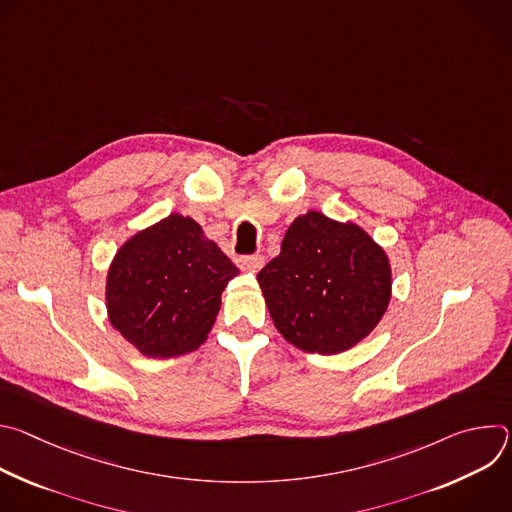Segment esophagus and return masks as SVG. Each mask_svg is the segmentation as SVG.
<instances>
[{
  "mask_svg": "<svg viewBox=\"0 0 512 512\" xmlns=\"http://www.w3.org/2000/svg\"><path fill=\"white\" fill-rule=\"evenodd\" d=\"M263 263H265L263 255H245V257L239 259V267L243 271H253V273L259 271L263 267Z\"/></svg>",
  "mask_w": 512,
  "mask_h": 512,
  "instance_id": "1",
  "label": "esophagus"
}]
</instances>
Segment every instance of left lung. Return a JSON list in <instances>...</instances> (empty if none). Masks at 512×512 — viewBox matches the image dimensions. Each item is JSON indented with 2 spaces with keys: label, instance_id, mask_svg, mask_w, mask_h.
Instances as JSON below:
<instances>
[{
  "label": "left lung",
  "instance_id": "8db88e82",
  "mask_svg": "<svg viewBox=\"0 0 512 512\" xmlns=\"http://www.w3.org/2000/svg\"><path fill=\"white\" fill-rule=\"evenodd\" d=\"M279 334L296 348L338 354L367 338L391 300L385 249L354 223L310 210L257 275Z\"/></svg>",
  "mask_w": 512,
  "mask_h": 512
}]
</instances>
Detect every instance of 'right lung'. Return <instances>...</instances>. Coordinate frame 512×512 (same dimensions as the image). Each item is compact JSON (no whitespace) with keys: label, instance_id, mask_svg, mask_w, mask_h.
I'll list each match as a JSON object with an SVG mask.
<instances>
[{"label":"right lung","instance_id":"obj_1","mask_svg":"<svg viewBox=\"0 0 512 512\" xmlns=\"http://www.w3.org/2000/svg\"><path fill=\"white\" fill-rule=\"evenodd\" d=\"M237 273L194 218L172 212L115 253L105 285L109 322L143 356L192 352L208 338Z\"/></svg>","mask_w":512,"mask_h":512}]
</instances>
